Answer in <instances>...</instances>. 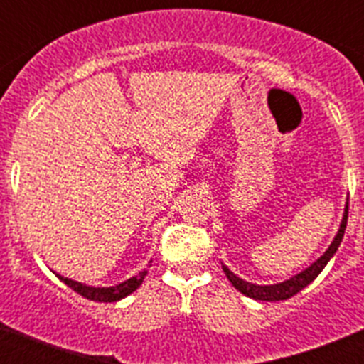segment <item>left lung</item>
<instances>
[{
  "instance_id": "obj_1",
  "label": "left lung",
  "mask_w": 364,
  "mask_h": 364,
  "mask_svg": "<svg viewBox=\"0 0 364 364\" xmlns=\"http://www.w3.org/2000/svg\"><path fill=\"white\" fill-rule=\"evenodd\" d=\"M346 220H348V202H346L345 205V215H343V220H341L339 231H337L336 239H333V242L330 244V247L324 252V255H321V259L315 260L310 268L297 273L295 277L288 279V281L284 282H279V284H268V286L252 284V282H247L244 281V279L237 277L233 272H230L228 266L222 264V269H224V273H226V277L230 279L231 284H233L240 294L246 295V297L255 299V301H286V299H290L294 297L295 294H299L302 288H306V286L310 284V282L314 281L321 272H323V268L328 264V260L332 259L333 253H336L337 247H339L341 240H343V237H345Z\"/></svg>"
}]
</instances>
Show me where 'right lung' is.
Returning a JSON list of instances; mask_svg holds the SVG:
<instances>
[{
  "mask_svg": "<svg viewBox=\"0 0 364 364\" xmlns=\"http://www.w3.org/2000/svg\"><path fill=\"white\" fill-rule=\"evenodd\" d=\"M146 275H147V269H144V272L136 273L134 277L127 279V281H124L122 284L109 286V288H95V286L82 284V282H76V281H73V279L62 277V275H58L56 273V277L60 279L62 282H65L69 288H73L76 294H80L82 297L89 299V301H96V302H117V301H120V299L127 297V295L133 294V291L136 290L138 286L142 284Z\"/></svg>",
  "mask_w": 364,
  "mask_h": 364,
  "instance_id": "right-lung-1",
  "label": "right lung"
}]
</instances>
